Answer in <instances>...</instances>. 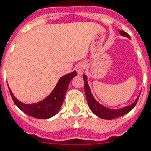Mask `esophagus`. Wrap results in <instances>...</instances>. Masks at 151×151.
Wrapping results in <instances>:
<instances>
[{"label":"esophagus","mask_w":151,"mask_h":151,"mask_svg":"<svg viewBox=\"0 0 151 151\" xmlns=\"http://www.w3.org/2000/svg\"><path fill=\"white\" fill-rule=\"evenodd\" d=\"M85 66L84 64H82V63H80L78 65H76V71L78 73L79 75H82L85 71Z\"/></svg>","instance_id":"1"}]
</instances>
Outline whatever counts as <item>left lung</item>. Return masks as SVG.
<instances>
[{"label":"left lung","mask_w":151,"mask_h":151,"mask_svg":"<svg viewBox=\"0 0 151 151\" xmlns=\"http://www.w3.org/2000/svg\"><path fill=\"white\" fill-rule=\"evenodd\" d=\"M119 33L124 37L130 38L129 35L124 31H119ZM83 79H84V87H85V94L86 96V100L88 102V105L89 107L91 110V112L96 114V116H98L99 118L103 119H107V120H111V119H116V118H119L121 117L123 115H124L126 113H128L129 112H130L131 110L135 107L138 99L139 96L137 97V99L134 101V103H132L129 106H127V107H123V108H120L118 110H113V109H109L107 107H103L102 105H101L100 103H98L97 101L95 100V98L93 97L91 92L90 88H89V86L87 83V78H86V76L84 75L83 76Z\"/></svg>","instance_id":"1"}]
</instances>
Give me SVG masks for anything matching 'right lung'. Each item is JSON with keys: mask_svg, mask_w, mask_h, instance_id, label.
<instances>
[{"mask_svg": "<svg viewBox=\"0 0 151 151\" xmlns=\"http://www.w3.org/2000/svg\"><path fill=\"white\" fill-rule=\"evenodd\" d=\"M76 76V72L73 71L62 76L59 80L55 88L50 93V96H47L43 101H39L38 103H34V104L27 105V104H24L21 102L15 97L10 89L9 91H10L11 96L14 103L23 113L36 119H50L51 117L55 116V114L59 112L61 105L63 104L68 86L70 84L71 79Z\"/></svg>", "mask_w": 151, "mask_h": 151, "instance_id": "right-lung-1", "label": "right lung"}]
</instances>
